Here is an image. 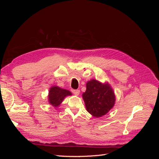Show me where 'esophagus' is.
<instances>
[{
  "instance_id": "34e87169",
  "label": "esophagus",
  "mask_w": 159,
  "mask_h": 159,
  "mask_svg": "<svg viewBox=\"0 0 159 159\" xmlns=\"http://www.w3.org/2000/svg\"><path fill=\"white\" fill-rule=\"evenodd\" d=\"M72 93L75 95H78L80 94V90L79 89H71Z\"/></svg>"
}]
</instances>
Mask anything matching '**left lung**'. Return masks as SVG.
<instances>
[{
  "label": "left lung",
  "instance_id": "obj_1",
  "mask_svg": "<svg viewBox=\"0 0 159 159\" xmlns=\"http://www.w3.org/2000/svg\"><path fill=\"white\" fill-rule=\"evenodd\" d=\"M86 110L93 117L106 115L115 103V95L111 85L106 81L100 82L91 80L86 83V91L82 94Z\"/></svg>",
  "mask_w": 159,
  "mask_h": 159
}]
</instances>
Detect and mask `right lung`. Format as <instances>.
Here are the masks:
<instances>
[{
	"label": "right lung",
	"instance_id": "1",
	"mask_svg": "<svg viewBox=\"0 0 159 159\" xmlns=\"http://www.w3.org/2000/svg\"><path fill=\"white\" fill-rule=\"evenodd\" d=\"M72 95L69 90L60 88L58 86L54 85L51 87L48 91V102L54 108L58 107L65 98Z\"/></svg>",
	"mask_w": 159,
	"mask_h": 159
}]
</instances>
